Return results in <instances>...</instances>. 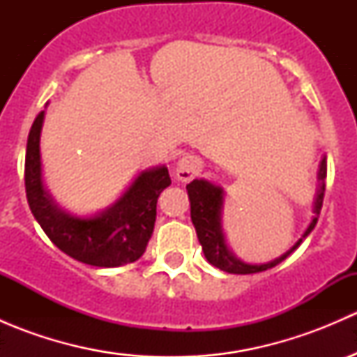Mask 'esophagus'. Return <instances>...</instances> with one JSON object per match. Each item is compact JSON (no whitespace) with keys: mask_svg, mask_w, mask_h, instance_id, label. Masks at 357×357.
Masks as SVG:
<instances>
[{"mask_svg":"<svg viewBox=\"0 0 357 357\" xmlns=\"http://www.w3.org/2000/svg\"><path fill=\"white\" fill-rule=\"evenodd\" d=\"M202 171V158L192 153H186L178 160V167H176V178L181 183H188L195 178Z\"/></svg>","mask_w":357,"mask_h":357,"instance_id":"obj_1","label":"esophagus"}]
</instances>
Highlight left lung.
<instances>
[{
	"label": "left lung",
	"mask_w": 357,
	"mask_h": 357,
	"mask_svg": "<svg viewBox=\"0 0 357 357\" xmlns=\"http://www.w3.org/2000/svg\"><path fill=\"white\" fill-rule=\"evenodd\" d=\"M325 179H326V157L321 158L319 162V172H318V193L314 199V215L312 221L309 222L307 229L304 231L302 238L285 252L280 255L278 259L266 264H247V262L240 261L235 254L228 248L226 243L225 233H222V204H225V192L221 186H215L212 183L205 181V179H193L190 185H186L188 190L190 205H192V222L197 229V236L204 250L205 259L211 262L212 266L219 268L221 271L233 273V275H252V273H261L266 269L275 268L276 264L287 259L291 252L295 250L302 243V240L314 229L316 222H318L319 212H321L323 197H325Z\"/></svg>",
	"instance_id": "obj_1"
}]
</instances>
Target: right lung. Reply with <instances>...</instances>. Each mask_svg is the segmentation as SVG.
<instances>
[{
	"label": "right lung",
	"instance_id": "right-lung-1",
	"mask_svg": "<svg viewBox=\"0 0 357 357\" xmlns=\"http://www.w3.org/2000/svg\"><path fill=\"white\" fill-rule=\"evenodd\" d=\"M45 112L36 117L25 152V193L36 221L56 247L72 259L98 268L138 261L153 233L157 199L169 185L165 165L139 172L117 202L89 218L72 215L55 204L45 188L39 139Z\"/></svg>",
	"mask_w": 357,
	"mask_h": 357
}]
</instances>
